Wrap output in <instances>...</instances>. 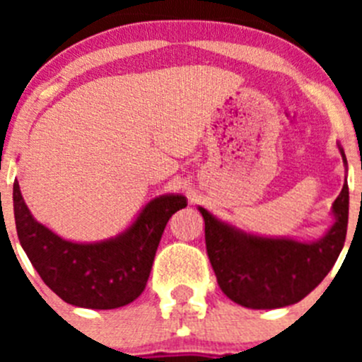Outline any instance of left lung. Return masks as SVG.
I'll use <instances>...</instances> for the list:
<instances>
[{
	"instance_id": "obj_1",
	"label": "left lung",
	"mask_w": 362,
	"mask_h": 362,
	"mask_svg": "<svg viewBox=\"0 0 362 362\" xmlns=\"http://www.w3.org/2000/svg\"><path fill=\"white\" fill-rule=\"evenodd\" d=\"M339 152L346 164L343 148ZM199 211L208 259L222 293L247 308H282L312 293L337 262L349 224V185L343 184L333 203L334 224L312 243L247 235L202 206Z\"/></svg>"
}]
</instances>
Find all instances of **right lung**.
<instances>
[{
    "instance_id": "1",
    "label": "right lung",
    "mask_w": 362,
    "mask_h": 362,
    "mask_svg": "<svg viewBox=\"0 0 362 362\" xmlns=\"http://www.w3.org/2000/svg\"><path fill=\"white\" fill-rule=\"evenodd\" d=\"M185 206L184 196H159L117 238L73 243L33 218L19 182H13V215L21 245L43 282L63 301L82 308H119L144 293L164 228L171 215Z\"/></svg>"
}]
</instances>
